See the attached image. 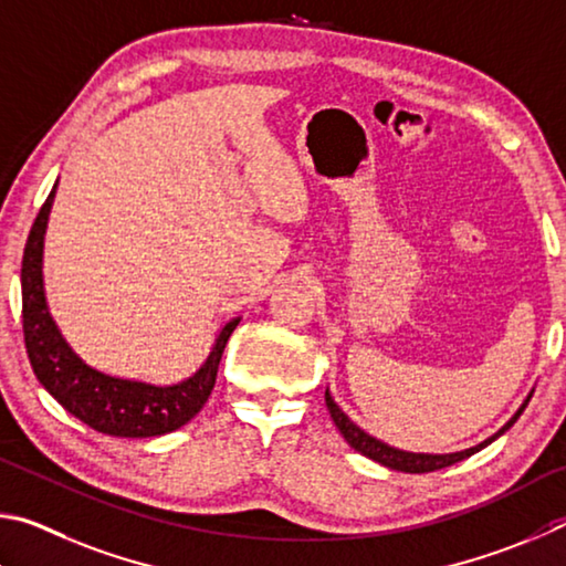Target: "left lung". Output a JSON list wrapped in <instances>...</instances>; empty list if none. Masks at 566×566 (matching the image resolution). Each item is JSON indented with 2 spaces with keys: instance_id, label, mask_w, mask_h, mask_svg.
I'll return each mask as SVG.
<instances>
[{
  "instance_id": "1",
  "label": "left lung",
  "mask_w": 566,
  "mask_h": 566,
  "mask_svg": "<svg viewBox=\"0 0 566 566\" xmlns=\"http://www.w3.org/2000/svg\"><path fill=\"white\" fill-rule=\"evenodd\" d=\"M530 398H532V395H530ZM530 398L522 402V408L512 415V420H510L507 424H504L502 430L494 432L492 438H488L484 442L474 444V448L462 450V452H450V454H428V452H405V450H398V448H390V444H385V442H380V440H375L373 434L360 430L358 424H355V422L348 418V415H345V412L338 408V405H335V400L331 398V390H325V405H328L335 428L340 430L345 442H348L353 450H358L360 454H365V458H370L373 462L385 464V468L398 470V472H410V474L434 472V470L450 468V464L460 462V460H464V458H470V454L480 452L482 448H488V444H490L492 440H497L500 434L507 432V430L512 428V424L517 422V418L524 412V408H527Z\"/></svg>"
}]
</instances>
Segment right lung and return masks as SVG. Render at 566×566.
Here are the masks:
<instances>
[{"label":"right lung","instance_id":"right-lung-1","mask_svg":"<svg viewBox=\"0 0 566 566\" xmlns=\"http://www.w3.org/2000/svg\"><path fill=\"white\" fill-rule=\"evenodd\" d=\"M54 193L56 184L34 218L22 261L24 345L36 380L66 412L96 432L114 438H158L184 428L201 412L211 395L223 348L241 318L223 325L206 363L191 378L176 385L161 388V385L124 380L94 370L69 348L46 305L42 255Z\"/></svg>","mask_w":566,"mask_h":566}]
</instances>
